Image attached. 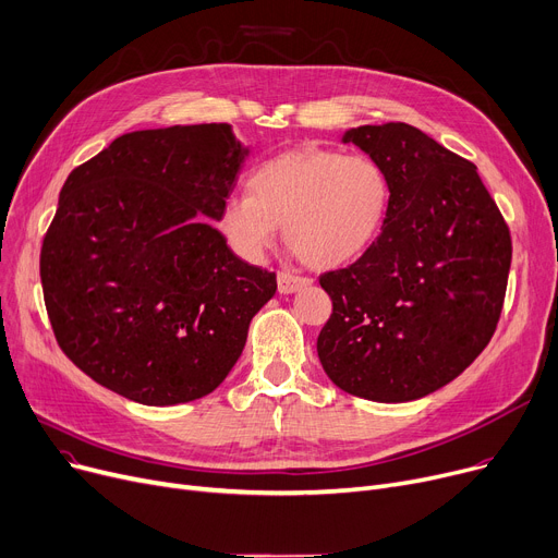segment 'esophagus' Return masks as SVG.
<instances>
[{
	"mask_svg": "<svg viewBox=\"0 0 558 558\" xmlns=\"http://www.w3.org/2000/svg\"><path fill=\"white\" fill-rule=\"evenodd\" d=\"M277 286H279V292L288 294V292H298V290L311 286V279L308 277H300V275H292L288 270H281L277 275Z\"/></svg>",
	"mask_w": 558,
	"mask_h": 558,
	"instance_id": "34e87169",
	"label": "esophagus"
}]
</instances>
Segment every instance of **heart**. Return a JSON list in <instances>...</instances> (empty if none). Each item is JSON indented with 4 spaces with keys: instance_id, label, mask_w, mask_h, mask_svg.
I'll use <instances>...</instances> for the list:
<instances>
[{
    "instance_id": "heart-1",
    "label": "heart",
    "mask_w": 558,
    "mask_h": 558,
    "mask_svg": "<svg viewBox=\"0 0 558 558\" xmlns=\"http://www.w3.org/2000/svg\"><path fill=\"white\" fill-rule=\"evenodd\" d=\"M389 193L372 157L304 146L258 163L247 193L222 203L216 227L241 258L258 260L286 225V241L306 266L338 268L376 241Z\"/></svg>"
}]
</instances>
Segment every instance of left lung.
Here are the masks:
<instances>
[{"label": "left lung", "instance_id": "obj_1", "mask_svg": "<svg viewBox=\"0 0 558 558\" xmlns=\"http://www.w3.org/2000/svg\"><path fill=\"white\" fill-rule=\"evenodd\" d=\"M342 142L378 163L391 193L380 236L319 277L333 313L317 355L353 397L414 401L460 376L496 333L511 234L475 163L418 128L360 125Z\"/></svg>", "mask_w": 558, "mask_h": 558}]
</instances>
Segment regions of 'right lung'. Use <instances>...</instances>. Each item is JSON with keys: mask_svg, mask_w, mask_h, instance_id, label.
<instances>
[{"mask_svg": "<svg viewBox=\"0 0 558 558\" xmlns=\"http://www.w3.org/2000/svg\"><path fill=\"white\" fill-rule=\"evenodd\" d=\"M247 148L229 123L137 130L62 184L40 252L53 336L92 380L144 405L207 397L236 365L277 275L216 227Z\"/></svg>", "mask_w": 558, "mask_h": 558, "instance_id": "right-lung-1", "label": "right lung"}]
</instances>
